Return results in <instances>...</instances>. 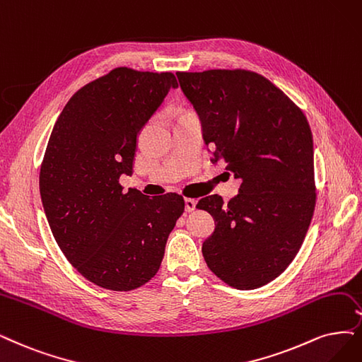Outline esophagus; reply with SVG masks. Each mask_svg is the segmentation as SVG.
Masks as SVG:
<instances>
[{
	"instance_id": "esophagus-1",
	"label": "esophagus",
	"mask_w": 362,
	"mask_h": 362,
	"mask_svg": "<svg viewBox=\"0 0 362 362\" xmlns=\"http://www.w3.org/2000/svg\"><path fill=\"white\" fill-rule=\"evenodd\" d=\"M197 207V199L194 198H186L185 199V209L186 211H194Z\"/></svg>"
}]
</instances>
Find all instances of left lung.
Segmentation results:
<instances>
[{
    "label": "left lung",
    "mask_w": 362,
    "mask_h": 362,
    "mask_svg": "<svg viewBox=\"0 0 362 362\" xmlns=\"http://www.w3.org/2000/svg\"><path fill=\"white\" fill-rule=\"evenodd\" d=\"M203 122L213 163L242 179L228 204L209 195L197 209L215 219L203 243L209 269L235 289H257L298 253L316 204L313 139L300 107L249 70L176 73Z\"/></svg>",
    "instance_id": "obj_1"
}]
</instances>
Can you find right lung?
I'll list each match as a JSON object with an SVG mask.
<instances>
[{
	"mask_svg": "<svg viewBox=\"0 0 362 362\" xmlns=\"http://www.w3.org/2000/svg\"><path fill=\"white\" fill-rule=\"evenodd\" d=\"M173 73L117 66L80 88L52 129L40 168V195L65 258L89 282L132 291L158 273L174 225L179 194L124 192L137 136L177 88Z\"/></svg>",
	"mask_w": 362,
	"mask_h": 362,
	"instance_id": "obj_1",
	"label": "right lung"
}]
</instances>
